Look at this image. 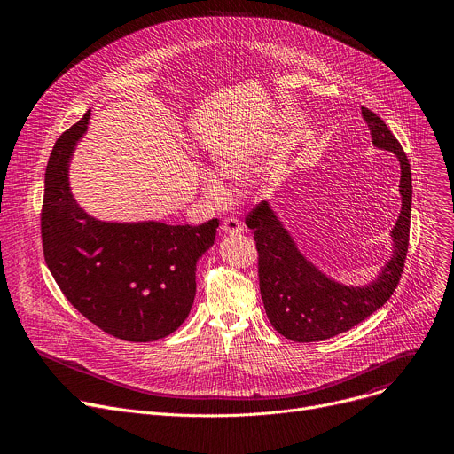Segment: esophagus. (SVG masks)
<instances>
[{"instance_id": "34e87169", "label": "esophagus", "mask_w": 454, "mask_h": 454, "mask_svg": "<svg viewBox=\"0 0 454 454\" xmlns=\"http://www.w3.org/2000/svg\"><path fill=\"white\" fill-rule=\"evenodd\" d=\"M221 230H223L224 233H240V231H242V224H240L239 219H235V217H226V219L223 221V224H221Z\"/></svg>"}]
</instances>
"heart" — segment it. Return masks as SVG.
I'll return each mask as SVG.
<instances>
[{
  "instance_id": "heart-1",
  "label": "heart",
  "mask_w": 454,
  "mask_h": 454,
  "mask_svg": "<svg viewBox=\"0 0 454 454\" xmlns=\"http://www.w3.org/2000/svg\"><path fill=\"white\" fill-rule=\"evenodd\" d=\"M219 170L226 177H237L240 174V165H237L233 160H224V161H221ZM203 184H205V188H207V192L210 193V196H214V198L223 196V186H221V183L214 176H205L203 177Z\"/></svg>"
}]
</instances>
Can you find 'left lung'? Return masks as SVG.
Returning a JSON list of instances; mask_svg holds the SVG:
<instances>
[{"instance_id": "left-lung-1", "label": "left lung", "mask_w": 454, "mask_h": 454, "mask_svg": "<svg viewBox=\"0 0 454 454\" xmlns=\"http://www.w3.org/2000/svg\"><path fill=\"white\" fill-rule=\"evenodd\" d=\"M361 113L373 145L392 151L401 161L403 210L392 231L395 249L377 280L366 287H347L321 275L300 254L266 201L258 203L246 217L256 244L258 286L266 314L284 338L296 343L323 341L356 327L390 300L403 277L410 246L411 167L387 125L368 107H361Z\"/></svg>"}]
</instances>
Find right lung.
Returning a JSON list of instances; mask_svg holds the SVG:
<instances>
[{"label": "right lung", "mask_w": 454, "mask_h": 454, "mask_svg": "<svg viewBox=\"0 0 454 454\" xmlns=\"http://www.w3.org/2000/svg\"><path fill=\"white\" fill-rule=\"evenodd\" d=\"M91 109L64 131L44 174L41 239L62 294L109 336L147 343L172 334L196 296V262L214 244L219 221L200 226L116 224L90 217L68 184V161Z\"/></svg>", "instance_id": "1"}]
</instances>
